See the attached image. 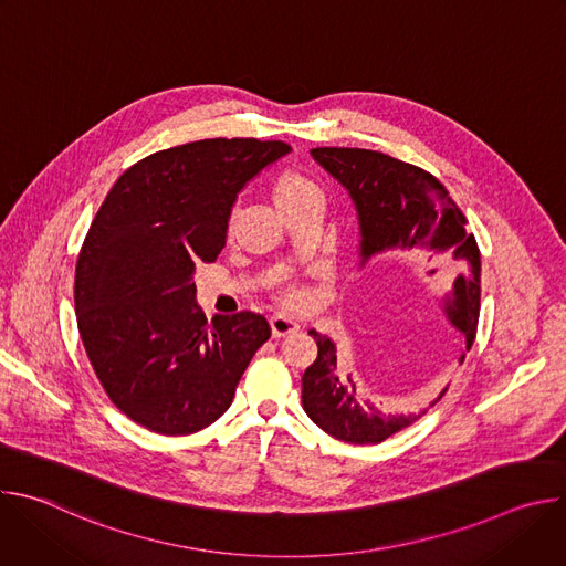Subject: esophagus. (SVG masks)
<instances>
[{"mask_svg":"<svg viewBox=\"0 0 566 566\" xmlns=\"http://www.w3.org/2000/svg\"><path fill=\"white\" fill-rule=\"evenodd\" d=\"M271 332H273V338H284V336H291L295 332H300V322L286 317V315H273L271 317Z\"/></svg>","mask_w":566,"mask_h":566,"instance_id":"1","label":"esophagus"}]
</instances>
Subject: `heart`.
Listing matches in <instances>:
<instances>
[{"label":"heart","instance_id":"b5f03b06","mask_svg":"<svg viewBox=\"0 0 566 566\" xmlns=\"http://www.w3.org/2000/svg\"><path fill=\"white\" fill-rule=\"evenodd\" d=\"M271 197H273V203H275L277 212L282 214V212L304 203L306 199L319 197V195H317L315 186L308 179H304L302 175H297V172H280L273 179V184H271ZM286 300L289 302H300L302 293L297 289H291L286 293Z\"/></svg>","mask_w":566,"mask_h":566}]
</instances>
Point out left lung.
I'll list each match as a JSON object with an SVG mask.
<instances>
[{
    "label": "left lung",
    "instance_id": "1",
    "mask_svg": "<svg viewBox=\"0 0 566 566\" xmlns=\"http://www.w3.org/2000/svg\"><path fill=\"white\" fill-rule=\"evenodd\" d=\"M315 164L349 195L358 219V269L374 258L398 253L423 260V275H450L452 286L439 300L450 327V360L463 365L472 347L481 300V260L465 217L448 190L426 170L371 149L315 147ZM317 343V358L302 376V408L308 419L338 441L369 446L419 421V412H380L358 389L354 378L340 376L332 338L308 332ZM439 391L430 408L446 394Z\"/></svg>",
    "mask_w": 566,
    "mask_h": 566
}]
</instances>
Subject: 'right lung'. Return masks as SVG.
I'll use <instances>...</instances> for the list:
<instances>
[{"label":"right lung","mask_w":566,"mask_h":566,"mask_svg":"<svg viewBox=\"0 0 566 566\" xmlns=\"http://www.w3.org/2000/svg\"><path fill=\"white\" fill-rule=\"evenodd\" d=\"M280 140L208 138L156 151L109 190L75 266V317L107 396L143 428L214 423L271 338L264 315L206 319L192 282L226 247L237 195L286 156Z\"/></svg>","instance_id":"right-lung-1"}]
</instances>
